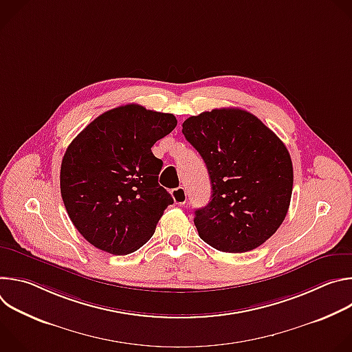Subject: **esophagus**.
<instances>
[{
	"label": "esophagus",
	"instance_id": "esophagus-1",
	"mask_svg": "<svg viewBox=\"0 0 352 352\" xmlns=\"http://www.w3.org/2000/svg\"><path fill=\"white\" fill-rule=\"evenodd\" d=\"M171 195H173V199H174V202L177 205H185L186 204V190L182 186L173 189Z\"/></svg>",
	"mask_w": 352,
	"mask_h": 352
}]
</instances>
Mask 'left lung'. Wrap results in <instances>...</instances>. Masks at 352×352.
Listing matches in <instances>:
<instances>
[{
	"mask_svg": "<svg viewBox=\"0 0 352 352\" xmlns=\"http://www.w3.org/2000/svg\"><path fill=\"white\" fill-rule=\"evenodd\" d=\"M182 133L205 160L212 184L209 205L195 212L199 236L230 254L261 246L289 208L294 173L285 144L241 109L189 117Z\"/></svg>",
	"mask_w": 352,
	"mask_h": 352,
	"instance_id": "8db88e82",
	"label": "left lung"
}]
</instances>
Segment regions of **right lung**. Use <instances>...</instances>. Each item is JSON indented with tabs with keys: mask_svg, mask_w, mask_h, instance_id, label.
<instances>
[{
	"mask_svg": "<svg viewBox=\"0 0 352 352\" xmlns=\"http://www.w3.org/2000/svg\"><path fill=\"white\" fill-rule=\"evenodd\" d=\"M177 126L173 114L126 104L91 121L68 146L60 185L68 216L93 246L128 255L143 246L174 200L159 185L152 146Z\"/></svg>",
	"mask_w": 352,
	"mask_h": 352,
	"instance_id": "add662e5",
	"label": "right lung"
}]
</instances>
